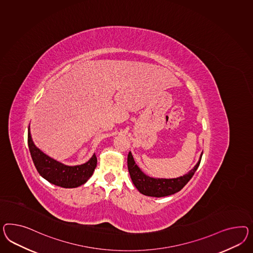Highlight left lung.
Instances as JSON below:
<instances>
[{
	"mask_svg": "<svg viewBox=\"0 0 253 253\" xmlns=\"http://www.w3.org/2000/svg\"><path fill=\"white\" fill-rule=\"evenodd\" d=\"M203 153L201 154L197 164L195 165L191 170L183 176L174 178H153L144 173L142 169L137 166L131 153L128 155V170L130 173L132 183L136 187L137 190L145 196L151 197H165L180 191L185 185L197 170L199 165L201 163Z\"/></svg>",
	"mask_w": 253,
	"mask_h": 253,
	"instance_id": "1",
	"label": "left lung"
}]
</instances>
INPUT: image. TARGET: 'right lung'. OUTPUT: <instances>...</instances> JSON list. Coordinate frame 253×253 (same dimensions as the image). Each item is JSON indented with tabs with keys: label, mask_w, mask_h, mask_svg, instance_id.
Wrapping results in <instances>:
<instances>
[{
	"label": "right lung",
	"mask_w": 253,
	"mask_h": 253,
	"mask_svg": "<svg viewBox=\"0 0 253 253\" xmlns=\"http://www.w3.org/2000/svg\"><path fill=\"white\" fill-rule=\"evenodd\" d=\"M28 148L33 163L42 178L51 184L62 188H76L84 184L96 167V155L94 154L87 162L77 166H67L48 157L35 145L31 137L30 126H28Z\"/></svg>",
	"instance_id": "add662e5"
}]
</instances>
